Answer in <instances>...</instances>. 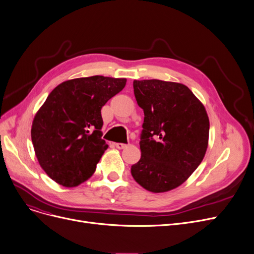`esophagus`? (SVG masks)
I'll use <instances>...</instances> for the list:
<instances>
[{"mask_svg":"<svg viewBox=\"0 0 254 254\" xmlns=\"http://www.w3.org/2000/svg\"><path fill=\"white\" fill-rule=\"evenodd\" d=\"M115 146L118 148V149H124V148H127L128 146V144H125V143H116Z\"/></svg>","mask_w":254,"mask_h":254,"instance_id":"esophagus-1","label":"esophagus"}]
</instances>
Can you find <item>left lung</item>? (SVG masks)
Returning <instances> with one entry per match:
<instances>
[{
    "label": "left lung",
    "instance_id": "1",
    "mask_svg": "<svg viewBox=\"0 0 254 254\" xmlns=\"http://www.w3.org/2000/svg\"><path fill=\"white\" fill-rule=\"evenodd\" d=\"M133 86L144 121L141 159L130 173L150 192L170 191L188 179L204 157L209 131L206 111L183 84L142 80Z\"/></svg>",
    "mask_w": 254,
    "mask_h": 254
}]
</instances>
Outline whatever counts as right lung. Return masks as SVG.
<instances>
[{"label": "right lung", "instance_id": "1", "mask_svg": "<svg viewBox=\"0 0 254 254\" xmlns=\"http://www.w3.org/2000/svg\"><path fill=\"white\" fill-rule=\"evenodd\" d=\"M126 83L93 75L63 82L49 94L33 120L31 137L40 166L53 181L75 187L94 173L108 148L101 110Z\"/></svg>", "mask_w": 254, "mask_h": 254}]
</instances>
